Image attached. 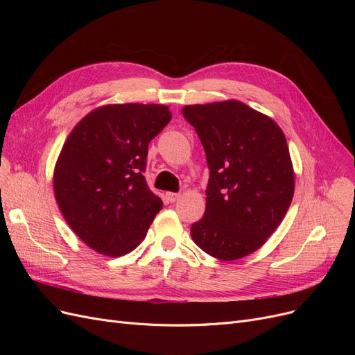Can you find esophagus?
<instances>
[{"label": "esophagus", "mask_w": 355, "mask_h": 355, "mask_svg": "<svg viewBox=\"0 0 355 355\" xmlns=\"http://www.w3.org/2000/svg\"><path fill=\"white\" fill-rule=\"evenodd\" d=\"M179 197H180V194H178V192H167L166 194V200L168 202H175L176 200H179Z\"/></svg>", "instance_id": "1"}]
</instances>
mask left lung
Masks as SVG:
<instances>
[{"label":"left lung","mask_w":355,"mask_h":355,"mask_svg":"<svg viewBox=\"0 0 355 355\" xmlns=\"http://www.w3.org/2000/svg\"><path fill=\"white\" fill-rule=\"evenodd\" d=\"M206 151L210 178L206 211L191 237L220 261L256 252L284 219L295 192L286 136L272 118L243 102L187 105Z\"/></svg>","instance_id":"1"}]
</instances>
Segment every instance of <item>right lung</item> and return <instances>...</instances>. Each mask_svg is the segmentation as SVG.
Masks as SVG:
<instances>
[{
  "label": "right lung",
  "mask_w": 355,
  "mask_h": 355,
  "mask_svg": "<svg viewBox=\"0 0 355 355\" xmlns=\"http://www.w3.org/2000/svg\"><path fill=\"white\" fill-rule=\"evenodd\" d=\"M171 120L168 106L115 103L73 127L53 173L58 206L93 250L123 256L144 241L163 201L144 171L148 145Z\"/></svg>",
  "instance_id": "obj_1"
}]
</instances>
